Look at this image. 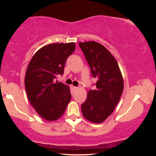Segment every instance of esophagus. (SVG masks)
<instances>
[{"label": "esophagus", "mask_w": 156, "mask_h": 156, "mask_svg": "<svg viewBox=\"0 0 156 156\" xmlns=\"http://www.w3.org/2000/svg\"><path fill=\"white\" fill-rule=\"evenodd\" d=\"M73 89H74V90H76V89H78V87H73Z\"/></svg>", "instance_id": "obj_1"}]
</instances>
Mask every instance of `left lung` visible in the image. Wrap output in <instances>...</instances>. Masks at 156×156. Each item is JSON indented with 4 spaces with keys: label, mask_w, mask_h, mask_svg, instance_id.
Returning a JSON list of instances; mask_svg holds the SVG:
<instances>
[{
    "label": "left lung",
    "mask_w": 156,
    "mask_h": 156,
    "mask_svg": "<svg viewBox=\"0 0 156 156\" xmlns=\"http://www.w3.org/2000/svg\"><path fill=\"white\" fill-rule=\"evenodd\" d=\"M92 77L96 78L95 89H90L81 105L83 116L88 120L101 123L112 114L123 91V79L114 57L96 42H80Z\"/></svg>",
    "instance_id": "left-lung-1"
}]
</instances>
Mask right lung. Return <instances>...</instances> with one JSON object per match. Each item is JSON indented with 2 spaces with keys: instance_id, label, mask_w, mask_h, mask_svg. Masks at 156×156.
Returning <instances> with one entry per match:
<instances>
[{
  "instance_id": "right-lung-1",
  "label": "right lung",
  "mask_w": 156,
  "mask_h": 156,
  "mask_svg": "<svg viewBox=\"0 0 156 156\" xmlns=\"http://www.w3.org/2000/svg\"><path fill=\"white\" fill-rule=\"evenodd\" d=\"M75 49L74 42L44 46L32 57L27 67L25 87L28 100L46 120L59 119L70 101L69 87L55 79L64 74L66 61Z\"/></svg>"
}]
</instances>
